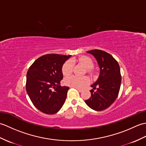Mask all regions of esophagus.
<instances>
[{
  "label": "esophagus",
  "instance_id": "34e87169",
  "mask_svg": "<svg viewBox=\"0 0 146 146\" xmlns=\"http://www.w3.org/2000/svg\"><path fill=\"white\" fill-rule=\"evenodd\" d=\"M76 90H78V91L80 92H82L83 91V89L82 88H77V87H75Z\"/></svg>",
  "mask_w": 146,
  "mask_h": 146
}]
</instances>
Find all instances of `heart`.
<instances>
[{
	"instance_id": "obj_1",
	"label": "heart",
	"mask_w": 146,
	"mask_h": 146,
	"mask_svg": "<svg viewBox=\"0 0 146 146\" xmlns=\"http://www.w3.org/2000/svg\"><path fill=\"white\" fill-rule=\"evenodd\" d=\"M80 63L82 64L86 68H87L88 73L92 74L93 71L92 68L94 67V62L91 58L88 56H83L80 57L77 60ZM73 64L71 61L68 60L65 62L62 67V73L65 76H70L73 71ZM89 82V80L86 76L79 77L76 76H71L66 78L64 80L65 84L69 86H73V87L77 88H83Z\"/></svg>"
}]
</instances>
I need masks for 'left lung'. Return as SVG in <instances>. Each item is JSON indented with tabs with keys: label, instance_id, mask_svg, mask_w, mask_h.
Segmentation results:
<instances>
[{
	"label": "left lung",
	"instance_id": "8db88e82",
	"mask_svg": "<svg viewBox=\"0 0 146 146\" xmlns=\"http://www.w3.org/2000/svg\"><path fill=\"white\" fill-rule=\"evenodd\" d=\"M94 56L100 67V75L91 86V97L85 103L92 109L101 111L106 109L116 100L121 85L119 64L112 56L100 49L87 51Z\"/></svg>",
	"mask_w": 146,
	"mask_h": 146
}]
</instances>
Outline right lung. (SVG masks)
Returning a JSON list of instances; mask_svg holds the SVG:
<instances>
[{
	"label": "right lung",
	"mask_w": 146,
	"mask_h": 146,
	"mask_svg": "<svg viewBox=\"0 0 146 146\" xmlns=\"http://www.w3.org/2000/svg\"><path fill=\"white\" fill-rule=\"evenodd\" d=\"M71 55H43L34 62L26 75V91L36 108L46 114L60 110L66 98L68 86H61L62 66Z\"/></svg>",
	"instance_id": "1"
}]
</instances>
